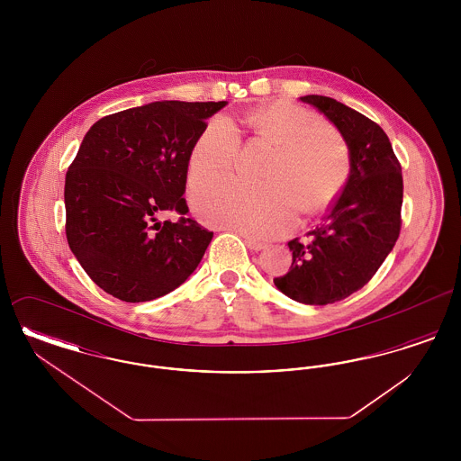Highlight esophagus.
<instances>
[{"label": "esophagus", "mask_w": 461, "mask_h": 461, "mask_svg": "<svg viewBox=\"0 0 461 461\" xmlns=\"http://www.w3.org/2000/svg\"><path fill=\"white\" fill-rule=\"evenodd\" d=\"M241 237H243V240L247 243V247L252 249V250H263L264 247H266L264 241L258 240L254 237H249V235H241Z\"/></svg>", "instance_id": "obj_1"}]
</instances>
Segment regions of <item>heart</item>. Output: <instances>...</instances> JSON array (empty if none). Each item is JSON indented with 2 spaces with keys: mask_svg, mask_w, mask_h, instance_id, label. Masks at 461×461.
Here are the masks:
<instances>
[{
  "mask_svg": "<svg viewBox=\"0 0 461 461\" xmlns=\"http://www.w3.org/2000/svg\"><path fill=\"white\" fill-rule=\"evenodd\" d=\"M241 126L278 147L264 185L252 188L224 183L195 198L200 218L243 235L269 239L301 214L325 209L349 173V152L337 132L323 128L311 110L276 102L241 115ZM240 154V131L226 117H214L200 132L188 158V179L200 188L231 175Z\"/></svg>",
  "mask_w": 461,
  "mask_h": 461,
  "instance_id": "obj_1",
  "label": "heart"
}]
</instances>
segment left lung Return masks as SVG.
<instances>
[{
    "mask_svg": "<svg viewBox=\"0 0 461 461\" xmlns=\"http://www.w3.org/2000/svg\"><path fill=\"white\" fill-rule=\"evenodd\" d=\"M320 110L349 149V177L323 222L306 240L288 241L292 264L275 285L286 297L325 306L363 288L394 249L401 231V164L384 130L321 95L301 96Z\"/></svg>",
    "mask_w": 461,
    "mask_h": 461,
    "instance_id": "obj_1",
    "label": "left lung"
}]
</instances>
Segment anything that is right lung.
I'll list each match as a JSON object with an SVG mask.
<instances>
[{"instance_id": "right-lung-1", "label": "right lung", "mask_w": 461, "mask_h": 461, "mask_svg": "<svg viewBox=\"0 0 461 461\" xmlns=\"http://www.w3.org/2000/svg\"><path fill=\"white\" fill-rule=\"evenodd\" d=\"M226 102L164 100L96 121L66 176L68 247L89 278L126 303L186 282L212 231L186 218L188 158L205 119ZM176 210L182 218L160 223Z\"/></svg>"}]
</instances>
